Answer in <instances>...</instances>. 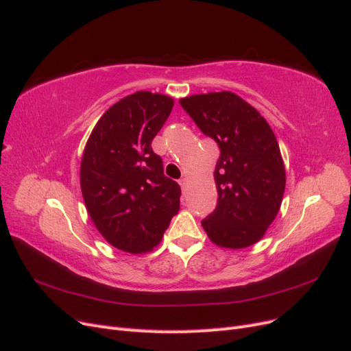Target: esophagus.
Here are the masks:
<instances>
[{"instance_id": "esophagus-1", "label": "esophagus", "mask_w": 351, "mask_h": 351, "mask_svg": "<svg viewBox=\"0 0 351 351\" xmlns=\"http://www.w3.org/2000/svg\"><path fill=\"white\" fill-rule=\"evenodd\" d=\"M178 182H179L180 188H182V191L185 192V186H186V179H185V178H182V179H179V180H178Z\"/></svg>"}]
</instances>
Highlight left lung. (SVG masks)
<instances>
[{
	"mask_svg": "<svg viewBox=\"0 0 351 351\" xmlns=\"http://www.w3.org/2000/svg\"><path fill=\"white\" fill-rule=\"evenodd\" d=\"M179 104L220 149L214 171L217 206L201 220L202 228L219 246L239 250L254 245L276 219L286 186L273 130L232 92L195 95Z\"/></svg>",
	"mask_w": 351,
	"mask_h": 351,
	"instance_id": "1",
	"label": "left lung"
}]
</instances>
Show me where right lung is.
Masks as SVG:
<instances>
[{"label":"right lung","mask_w":351,"mask_h":351,"mask_svg":"<svg viewBox=\"0 0 351 351\" xmlns=\"http://www.w3.org/2000/svg\"><path fill=\"white\" fill-rule=\"evenodd\" d=\"M173 99L137 92L97 121L86 144L80 184L97 230L121 251L141 254L162 241L180 204V186L165 176L152 141Z\"/></svg>","instance_id":"obj_1"}]
</instances>
